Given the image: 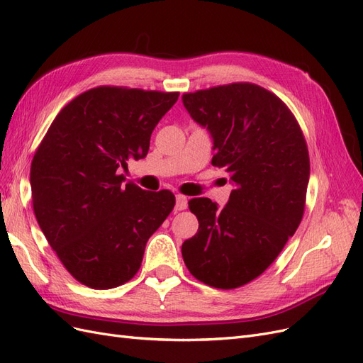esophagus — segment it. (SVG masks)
I'll list each match as a JSON object with an SVG mask.
<instances>
[{
    "mask_svg": "<svg viewBox=\"0 0 363 363\" xmlns=\"http://www.w3.org/2000/svg\"><path fill=\"white\" fill-rule=\"evenodd\" d=\"M188 207V199L184 195L175 196V211H184Z\"/></svg>",
    "mask_w": 363,
    "mask_h": 363,
    "instance_id": "34e87169",
    "label": "esophagus"
}]
</instances>
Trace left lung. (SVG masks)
<instances>
[{"label":"left lung","instance_id":"left-lung-1","mask_svg":"<svg viewBox=\"0 0 363 363\" xmlns=\"http://www.w3.org/2000/svg\"><path fill=\"white\" fill-rule=\"evenodd\" d=\"M186 111L213 138L212 164L235 183L224 208L192 199L199 232L182 245L192 276L218 289L257 279L298 228L309 183V150L280 98L240 82L183 94Z\"/></svg>","mask_w":363,"mask_h":363}]
</instances>
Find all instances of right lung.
I'll return each instance as SVG.
<instances>
[{"mask_svg":"<svg viewBox=\"0 0 363 363\" xmlns=\"http://www.w3.org/2000/svg\"><path fill=\"white\" fill-rule=\"evenodd\" d=\"M179 92L98 86L54 118L31 162L38 224L82 284L112 289L139 271L147 240L172 212L171 191L123 184L118 168L142 159Z\"/></svg>","mask_w":363,"mask_h":363,"instance_id":"add662e5","label":"right lung"}]
</instances>
